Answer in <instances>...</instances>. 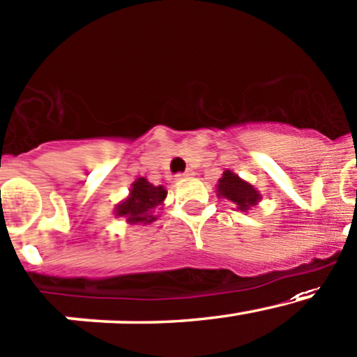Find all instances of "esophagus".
<instances>
[{
  "mask_svg": "<svg viewBox=\"0 0 357 357\" xmlns=\"http://www.w3.org/2000/svg\"><path fill=\"white\" fill-rule=\"evenodd\" d=\"M186 176H191V172H190V171L178 172V174H176V179H183V178H186Z\"/></svg>",
  "mask_w": 357,
  "mask_h": 357,
  "instance_id": "34e87169",
  "label": "esophagus"
}]
</instances>
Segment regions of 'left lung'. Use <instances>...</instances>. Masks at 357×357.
Masks as SVG:
<instances>
[{
  "label": "left lung",
  "mask_w": 357,
  "mask_h": 357,
  "mask_svg": "<svg viewBox=\"0 0 357 357\" xmlns=\"http://www.w3.org/2000/svg\"><path fill=\"white\" fill-rule=\"evenodd\" d=\"M217 191L220 197L236 203L238 210L242 211L249 210L250 206H254L257 202H259V193L254 190V186L249 185V183L242 181L238 176H236L230 171L223 172L222 179L218 181Z\"/></svg>",
  "instance_id": "1"
}]
</instances>
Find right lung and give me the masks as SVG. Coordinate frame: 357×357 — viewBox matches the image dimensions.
<instances>
[{
  "label": "right lung",
  "instance_id": "1",
  "mask_svg": "<svg viewBox=\"0 0 357 357\" xmlns=\"http://www.w3.org/2000/svg\"><path fill=\"white\" fill-rule=\"evenodd\" d=\"M166 190L162 186H154L146 178H139L130 190V197L125 199L116 210V215L127 217L130 223H151L154 211L166 198Z\"/></svg>",
  "mask_w": 357,
  "mask_h": 357
}]
</instances>
